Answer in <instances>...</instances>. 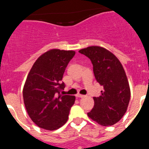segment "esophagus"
Here are the masks:
<instances>
[{"mask_svg": "<svg viewBox=\"0 0 149 149\" xmlns=\"http://www.w3.org/2000/svg\"><path fill=\"white\" fill-rule=\"evenodd\" d=\"M76 96H77V98H83V97H84V95H81V94H77L76 95Z\"/></svg>", "mask_w": 149, "mask_h": 149, "instance_id": "esophagus-1", "label": "esophagus"}]
</instances>
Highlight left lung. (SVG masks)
I'll return each instance as SVG.
<instances>
[{"label":"left lung","mask_w":149,"mask_h":149,"mask_svg":"<svg viewBox=\"0 0 149 149\" xmlns=\"http://www.w3.org/2000/svg\"><path fill=\"white\" fill-rule=\"evenodd\" d=\"M79 53L90 59L96 81L104 87L99 97H93L95 104L88 116L101 125H113L125 115L131 98L123 66L113 54L101 47L91 46Z\"/></svg>","instance_id":"1"}]
</instances>
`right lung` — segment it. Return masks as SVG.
Listing matches in <instances>:
<instances>
[{
	"mask_svg": "<svg viewBox=\"0 0 149 149\" xmlns=\"http://www.w3.org/2000/svg\"><path fill=\"white\" fill-rule=\"evenodd\" d=\"M74 51L52 49L41 55L34 63L23 89V98L30 119L39 127L48 131L60 128L67 122L74 103L73 95H62V82Z\"/></svg>",
	"mask_w": 149,
	"mask_h": 149,
	"instance_id": "1",
	"label": "right lung"
}]
</instances>
